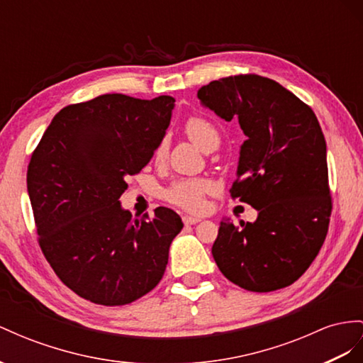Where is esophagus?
I'll list each match as a JSON object with an SVG mask.
<instances>
[{"label": "esophagus", "instance_id": "obj_1", "mask_svg": "<svg viewBox=\"0 0 363 363\" xmlns=\"http://www.w3.org/2000/svg\"><path fill=\"white\" fill-rule=\"evenodd\" d=\"M184 224L185 225H193V224H198V222H201V218H194V216H184L182 218Z\"/></svg>", "mask_w": 363, "mask_h": 363}]
</instances>
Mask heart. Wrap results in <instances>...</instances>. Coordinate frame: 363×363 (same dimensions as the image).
<instances>
[{"label": "heart", "mask_w": 363, "mask_h": 363, "mask_svg": "<svg viewBox=\"0 0 363 363\" xmlns=\"http://www.w3.org/2000/svg\"><path fill=\"white\" fill-rule=\"evenodd\" d=\"M185 133L203 152L208 150L211 145L219 144V132L208 119L194 116L185 123ZM169 150V139L164 136L155 147L153 160L156 162H162ZM213 187V182L206 178H181L172 182L169 189L165 190L164 196L167 201L178 207H182L189 211H199L206 206V194H208Z\"/></svg>", "instance_id": "obj_1"}]
</instances>
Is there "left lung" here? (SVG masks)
I'll list each match as a JSON object with an SVG mask.
<instances>
[{
    "mask_svg": "<svg viewBox=\"0 0 363 363\" xmlns=\"http://www.w3.org/2000/svg\"><path fill=\"white\" fill-rule=\"evenodd\" d=\"M203 107L236 119L240 145L231 196L257 210L255 222L222 220L211 253L220 273L248 291L296 282L327 236L331 198L327 144L314 111L279 82L238 75L198 90Z\"/></svg>",
    "mask_w": 363,
    "mask_h": 363,
    "instance_id": "1",
    "label": "left lung"
}]
</instances>
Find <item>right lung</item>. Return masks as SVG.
<instances>
[{"mask_svg": "<svg viewBox=\"0 0 363 363\" xmlns=\"http://www.w3.org/2000/svg\"><path fill=\"white\" fill-rule=\"evenodd\" d=\"M174 98L121 93L60 110L27 170L40 245L72 291L99 305H125L164 276L172 240L184 224L157 207L133 219L119 198L128 174L141 172L165 136Z\"/></svg>", "mask_w": 363, "mask_h": 363, "instance_id": "add662e5", "label": "right lung"}]
</instances>
